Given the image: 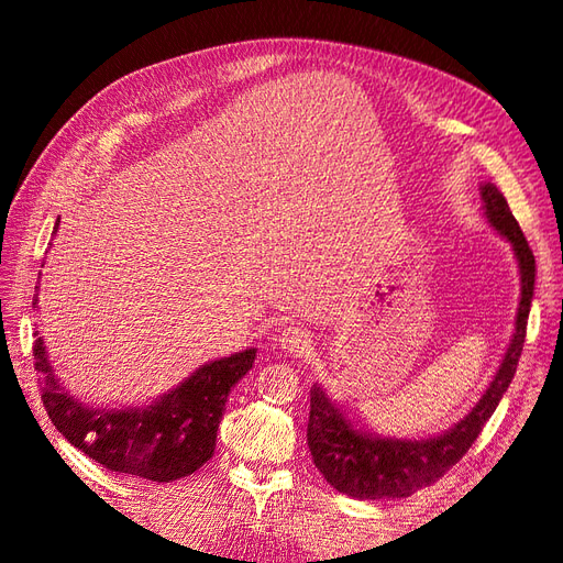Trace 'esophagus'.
<instances>
[{
	"label": "esophagus",
	"mask_w": 563,
	"mask_h": 563,
	"mask_svg": "<svg viewBox=\"0 0 563 563\" xmlns=\"http://www.w3.org/2000/svg\"><path fill=\"white\" fill-rule=\"evenodd\" d=\"M277 345H279L284 352L298 354V352H302L305 347L310 345V335L305 333L302 329H298V327H286V329H282L279 335H277Z\"/></svg>",
	"instance_id": "1"
}]
</instances>
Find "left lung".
Here are the masks:
<instances>
[{"mask_svg":"<svg viewBox=\"0 0 563 563\" xmlns=\"http://www.w3.org/2000/svg\"><path fill=\"white\" fill-rule=\"evenodd\" d=\"M479 195L486 223L512 246L521 286L515 331L500 366L493 373L479 401L449 430L411 439L371 432L350 416L343 404L329 397L327 389L314 383L310 389L308 446L323 479L345 496L356 500L408 498L418 488L441 479L470 451L515 378L533 302L536 258L498 187L482 183Z\"/></svg>","mask_w":563,"mask_h":563,"instance_id":"left-lung-1","label":"left lung"}]
</instances>
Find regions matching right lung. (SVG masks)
<instances>
[{
  "label": "right lung",
  "mask_w": 563,
  "mask_h": 563,
  "mask_svg": "<svg viewBox=\"0 0 563 563\" xmlns=\"http://www.w3.org/2000/svg\"><path fill=\"white\" fill-rule=\"evenodd\" d=\"M58 223L60 218L54 234ZM37 296L32 308L40 310ZM35 338L32 354L40 373L42 401L56 430L103 467L159 484L190 476L213 455L230 391L255 362V347L218 356L157 399L108 408L77 399L56 376L44 335L35 331Z\"/></svg>",
  "instance_id": "obj_1"
}]
</instances>
